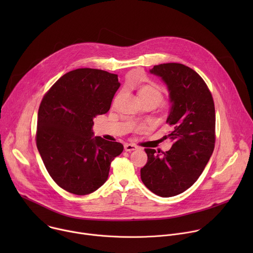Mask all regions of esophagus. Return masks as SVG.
Wrapping results in <instances>:
<instances>
[{
	"label": "esophagus",
	"mask_w": 253,
	"mask_h": 253,
	"mask_svg": "<svg viewBox=\"0 0 253 253\" xmlns=\"http://www.w3.org/2000/svg\"><path fill=\"white\" fill-rule=\"evenodd\" d=\"M138 147L136 145H134V144H131V143H125L124 144V149L125 151L127 152H131V151H134L136 150Z\"/></svg>",
	"instance_id": "obj_1"
}]
</instances>
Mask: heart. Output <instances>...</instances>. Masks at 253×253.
<instances>
[{"label": "heart", "instance_id": "obj_1", "mask_svg": "<svg viewBox=\"0 0 253 253\" xmlns=\"http://www.w3.org/2000/svg\"><path fill=\"white\" fill-rule=\"evenodd\" d=\"M138 95L140 99H152L157 104L163 100L161 90L154 85H141L138 88Z\"/></svg>", "mask_w": 253, "mask_h": 253}]
</instances>
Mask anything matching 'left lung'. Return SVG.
<instances>
[{"label": "left lung", "instance_id": "left-lung-1", "mask_svg": "<svg viewBox=\"0 0 253 253\" xmlns=\"http://www.w3.org/2000/svg\"><path fill=\"white\" fill-rule=\"evenodd\" d=\"M150 73L166 84L171 103L166 123L171 132L170 150L145 149L148 160L141 180L150 191L171 197L191 187L208 163L215 144V108L203 79L179 63L154 66Z\"/></svg>", "mask_w": 253, "mask_h": 253}]
</instances>
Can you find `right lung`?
<instances>
[{"label":"right lung","mask_w":253,"mask_h":253,"mask_svg":"<svg viewBox=\"0 0 253 253\" xmlns=\"http://www.w3.org/2000/svg\"><path fill=\"white\" fill-rule=\"evenodd\" d=\"M120 83L116 74L82 68L63 75L44 96L36 143L47 171L64 190L76 195L96 191L110 164L123 151L119 142L93 137V119L109 111Z\"/></svg>","instance_id":"right-lung-1"}]
</instances>
